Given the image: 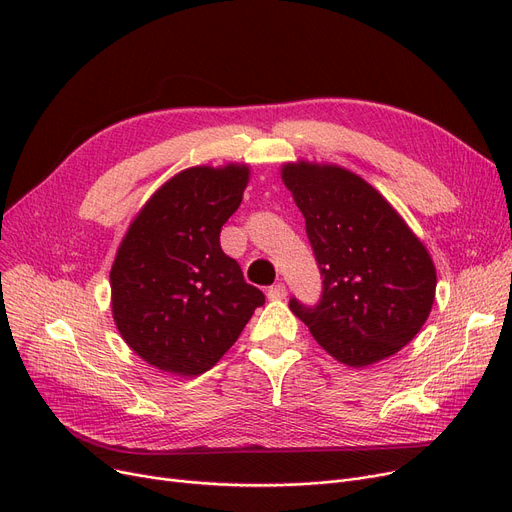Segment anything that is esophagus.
Wrapping results in <instances>:
<instances>
[{
	"label": "esophagus",
	"instance_id": "esophagus-1",
	"mask_svg": "<svg viewBox=\"0 0 512 512\" xmlns=\"http://www.w3.org/2000/svg\"><path fill=\"white\" fill-rule=\"evenodd\" d=\"M267 299L270 301H282L286 299V286L282 282L270 286V290H267Z\"/></svg>",
	"mask_w": 512,
	"mask_h": 512
}]
</instances>
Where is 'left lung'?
I'll return each instance as SVG.
<instances>
[{
    "instance_id": "left-lung-1",
    "label": "left lung",
    "mask_w": 512,
    "mask_h": 512,
    "mask_svg": "<svg viewBox=\"0 0 512 512\" xmlns=\"http://www.w3.org/2000/svg\"><path fill=\"white\" fill-rule=\"evenodd\" d=\"M305 218L319 274L315 307L290 299L326 351L367 367L407 346L432 311L436 267L423 242L361 176L309 161L282 166Z\"/></svg>"
}]
</instances>
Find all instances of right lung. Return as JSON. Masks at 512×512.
I'll return each instance as SVG.
<instances>
[{"label":"right lung","instance_id":"add662e5","mask_svg":"<svg viewBox=\"0 0 512 512\" xmlns=\"http://www.w3.org/2000/svg\"><path fill=\"white\" fill-rule=\"evenodd\" d=\"M247 182L249 168L238 164L182 170L145 203L116 253L110 282L118 332L161 371L205 373L265 303L220 247Z\"/></svg>","mask_w":512,"mask_h":512}]
</instances>
